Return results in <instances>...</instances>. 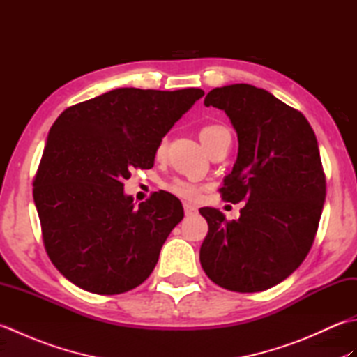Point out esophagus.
I'll return each mask as SVG.
<instances>
[{"mask_svg": "<svg viewBox=\"0 0 357 357\" xmlns=\"http://www.w3.org/2000/svg\"><path fill=\"white\" fill-rule=\"evenodd\" d=\"M184 213H185V216H193V215L198 213V208L185 202V204H184Z\"/></svg>", "mask_w": 357, "mask_h": 357, "instance_id": "1", "label": "esophagus"}]
</instances>
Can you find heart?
Instances as JSON below:
<instances>
[{
    "label": "heart",
    "instance_id": "1",
    "mask_svg": "<svg viewBox=\"0 0 357 357\" xmlns=\"http://www.w3.org/2000/svg\"><path fill=\"white\" fill-rule=\"evenodd\" d=\"M199 138L204 146H206V149L210 151L211 149L216 147L219 142L231 138V135L229 128L222 124H206L199 128ZM165 149L167 141L161 139L156 146V156H164ZM167 190L173 193L174 196H178V198L190 202L198 201L201 196V187L195 183H188V181L184 179H173L172 183L167 184Z\"/></svg>",
    "mask_w": 357,
    "mask_h": 357
}]
</instances>
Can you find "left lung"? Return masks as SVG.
I'll return each instance as SVG.
<instances>
[{"mask_svg": "<svg viewBox=\"0 0 357 357\" xmlns=\"http://www.w3.org/2000/svg\"><path fill=\"white\" fill-rule=\"evenodd\" d=\"M204 104L224 110L238 133V159L219 192L244 207L236 221L199 210L208 224L199 261L219 287L264 291L290 276L313 245L325 201L316 135L299 110L250 84L216 87Z\"/></svg>", "mask_w": 357, "mask_h": 357, "instance_id": "8db88e82", "label": "left lung"}]
</instances>
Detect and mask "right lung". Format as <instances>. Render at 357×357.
Listing matches in <instances>:
<instances>
[{"mask_svg":"<svg viewBox=\"0 0 357 357\" xmlns=\"http://www.w3.org/2000/svg\"><path fill=\"white\" fill-rule=\"evenodd\" d=\"M204 96L123 87L66 109L53 123L33 179L43 241L61 275L82 290L119 294L141 285L170 231L179 199L124 195L133 169L153 167L156 146Z\"/></svg>","mask_w":357,"mask_h":357,"instance_id":"1","label":"right lung"}]
</instances>
